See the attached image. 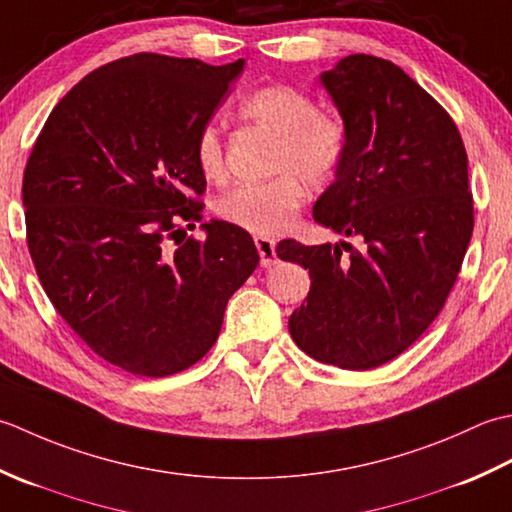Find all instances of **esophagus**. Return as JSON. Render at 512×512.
I'll return each mask as SVG.
<instances>
[{
  "instance_id": "34e87169",
  "label": "esophagus",
  "mask_w": 512,
  "mask_h": 512,
  "mask_svg": "<svg viewBox=\"0 0 512 512\" xmlns=\"http://www.w3.org/2000/svg\"><path fill=\"white\" fill-rule=\"evenodd\" d=\"M254 243H256V249L260 254V265H263V267L276 265V260H278L276 258V243L267 236H256Z\"/></svg>"
}]
</instances>
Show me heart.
<instances>
[{"label":"heart","instance_id":"heart-1","mask_svg":"<svg viewBox=\"0 0 512 512\" xmlns=\"http://www.w3.org/2000/svg\"><path fill=\"white\" fill-rule=\"evenodd\" d=\"M238 112L245 121L278 137V172L294 170L311 185H325L336 176L347 150V132L342 121L318 112L314 97L305 90L271 83L247 95ZM194 156L207 181L221 179L225 172L223 143L214 123L203 125L198 132ZM296 174L234 187L218 198V216L252 234L283 232L305 201V185Z\"/></svg>","mask_w":512,"mask_h":512}]
</instances>
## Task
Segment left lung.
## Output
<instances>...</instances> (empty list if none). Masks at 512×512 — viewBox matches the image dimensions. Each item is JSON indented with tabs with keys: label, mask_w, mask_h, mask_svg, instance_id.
Segmentation results:
<instances>
[{
	"label": "left lung",
	"mask_w": 512,
	"mask_h": 512,
	"mask_svg": "<svg viewBox=\"0 0 512 512\" xmlns=\"http://www.w3.org/2000/svg\"><path fill=\"white\" fill-rule=\"evenodd\" d=\"M347 132L336 179L314 221L360 238L280 241L278 258L309 269V296L289 316L298 347L364 371L398 358L429 329L473 234L468 156L453 119L387 59L349 55L320 75Z\"/></svg>",
	"instance_id": "1"
}]
</instances>
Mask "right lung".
<instances>
[{
    "label": "right lung",
    "instance_id": "right-lung-1",
    "mask_svg": "<svg viewBox=\"0 0 512 512\" xmlns=\"http://www.w3.org/2000/svg\"><path fill=\"white\" fill-rule=\"evenodd\" d=\"M243 66L154 52L112 61L57 103L30 152L22 198L37 276L77 336L128 373L163 378L201 360L260 260L245 229L216 218L201 225L205 241L176 238V218L201 221L196 137Z\"/></svg>",
    "mask_w": 512,
    "mask_h": 512
}]
</instances>
